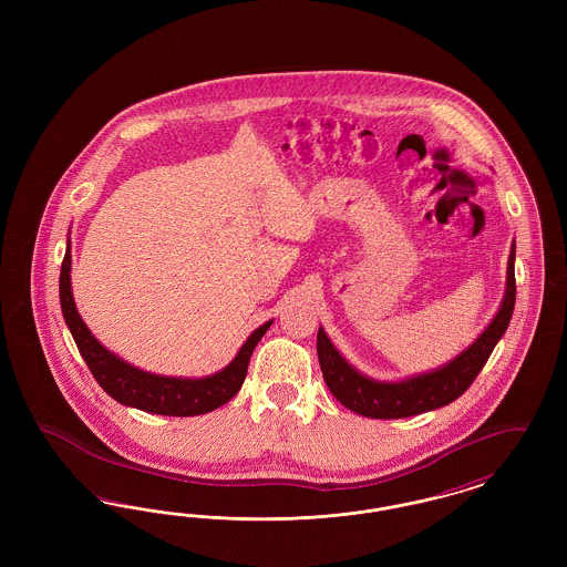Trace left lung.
I'll return each mask as SVG.
<instances>
[{
    "instance_id": "left-lung-1",
    "label": "left lung",
    "mask_w": 567,
    "mask_h": 567,
    "mask_svg": "<svg viewBox=\"0 0 567 567\" xmlns=\"http://www.w3.org/2000/svg\"><path fill=\"white\" fill-rule=\"evenodd\" d=\"M516 280H514V244L508 257L506 293L495 319L478 336V340L455 357L451 363L433 370L430 374L405 378L400 382H380L363 377L351 363L336 351L327 338L323 327L317 336V352L323 372L324 384L340 404L352 412L370 419H405L421 412L455 402L485 368L486 359L495 344L506 333L513 319Z\"/></svg>"
}]
</instances>
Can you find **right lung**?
<instances>
[{
	"label": "right lung",
	"instance_id": "right-lung-1",
	"mask_svg": "<svg viewBox=\"0 0 567 567\" xmlns=\"http://www.w3.org/2000/svg\"><path fill=\"white\" fill-rule=\"evenodd\" d=\"M72 255H70V240L68 250L61 264L59 276V299L63 319L72 331V338L81 351L84 363L89 365L93 378L100 386L114 398L118 404L132 405L144 412L163 414V416H197L213 412L218 405L227 404L243 386L250 354L255 351L257 342L270 329L271 321L255 329L236 359L220 372L206 378H169L157 377L118 359L114 352L104 349L76 310L74 296H72Z\"/></svg>",
	"mask_w": 567,
	"mask_h": 567
}]
</instances>
